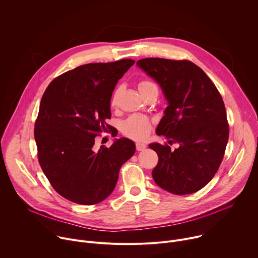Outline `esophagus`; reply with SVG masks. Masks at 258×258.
Here are the masks:
<instances>
[{
    "mask_svg": "<svg viewBox=\"0 0 258 258\" xmlns=\"http://www.w3.org/2000/svg\"><path fill=\"white\" fill-rule=\"evenodd\" d=\"M146 147H147V145L144 144V143H137V144H136V148H137L138 151H143V150H145Z\"/></svg>",
    "mask_w": 258,
    "mask_h": 258,
    "instance_id": "obj_1",
    "label": "esophagus"
}]
</instances>
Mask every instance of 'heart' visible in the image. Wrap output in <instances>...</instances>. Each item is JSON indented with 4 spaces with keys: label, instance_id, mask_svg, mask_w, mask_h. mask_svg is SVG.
Returning <instances> with one entry per match:
<instances>
[{
    "label": "heart",
    "instance_id": "1",
    "mask_svg": "<svg viewBox=\"0 0 258 258\" xmlns=\"http://www.w3.org/2000/svg\"><path fill=\"white\" fill-rule=\"evenodd\" d=\"M157 89V87L150 81H142L139 84V91L141 94H145L152 89ZM119 96V90L115 91L111 98V105L115 106ZM151 121L148 117L140 114H135L125 119L121 124L122 133L132 139L143 140L149 135L151 131Z\"/></svg>",
    "mask_w": 258,
    "mask_h": 258
}]
</instances>
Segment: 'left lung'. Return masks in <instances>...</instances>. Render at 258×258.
I'll use <instances>...</instances> for the list:
<instances>
[{
	"label": "left lung",
	"mask_w": 258,
	"mask_h": 258,
	"mask_svg": "<svg viewBox=\"0 0 258 258\" xmlns=\"http://www.w3.org/2000/svg\"><path fill=\"white\" fill-rule=\"evenodd\" d=\"M137 66L160 86L167 101L156 134L179 145L174 151L167 145H149L158 154L152 176L172 194L195 193L212 179L224 158L229 124L223 98L191 61L145 58Z\"/></svg>",
	"instance_id": "1"
}]
</instances>
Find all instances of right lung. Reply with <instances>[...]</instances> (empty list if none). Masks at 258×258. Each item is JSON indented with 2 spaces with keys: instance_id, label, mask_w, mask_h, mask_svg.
Segmentation results:
<instances>
[{
  "instance_id": "1",
  "label": "right lung",
  "mask_w": 258,
  "mask_h": 258,
  "mask_svg": "<svg viewBox=\"0 0 258 258\" xmlns=\"http://www.w3.org/2000/svg\"><path fill=\"white\" fill-rule=\"evenodd\" d=\"M132 59L89 63L56 78L45 91L34 124L40 165L55 191L83 205L97 204L114 190L121 165L136 152L127 138L96 149L95 138L111 130L110 100Z\"/></svg>"
}]
</instances>
